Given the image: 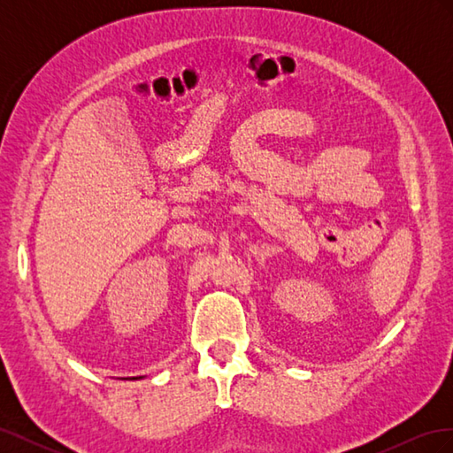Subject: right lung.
I'll list each match as a JSON object with an SVG mask.
<instances>
[{
	"instance_id": "1",
	"label": "right lung",
	"mask_w": 453,
	"mask_h": 453,
	"mask_svg": "<svg viewBox=\"0 0 453 453\" xmlns=\"http://www.w3.org/2000/svg\"><path fill=\"white\" fill-rule=\"evenodd\" d=\"M142 378V376H140ZM130 380H138V378H130Z\"/></svg>"
}]
</instances>
